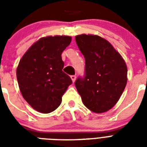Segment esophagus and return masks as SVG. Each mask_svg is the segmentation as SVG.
Segmentation results:
<instances>
[{
	"label": "esophagus",
	"instance_id": "esophagus-1",
	"mask_svg": "<svg viewBox=\"0 0 147 147\" xmlns=\"http://www.w3.org/2000/svg\"><path fill=\"white\" fill-rule=\"evenodd\" d=\"M71 79L72 81V82H75L76 79V76H71Z\"/></svg>",
	"mask_w": 147,
	"mask_h": 147
}]
</instances>
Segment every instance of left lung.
<instances>
[{
    "mask_svg": "<svg viewBox=\"0 0 147 147\" xmlns=\"http://www.w3.org/2000/svg\"><path fill=\"white\" fill-rule=\"evenodd\" d=\"M76 43L85 59V76L76 81L83 104L94 113L111 109L127 82V67L120 53L107 40L97 35L81 34Z\"/></svg>",
    "mask_w": 147,
    "mask_h": 147,
    "instance_id": "obj_1",
    "label": "left lung"
}]
</instances>
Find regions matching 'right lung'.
<instances>
[{
	"label": "right lung",
	"mask_w": 147,
	"mask_h": 147,
	"mask_svg": "<svg viewBox=\"0 0 147 147\" xmlns=\"http://www.w3.org/2000/svg\"><path fill=\"white\" fill-rule=\"evenodd\" d=\"M71 41L69 36H49L34 42L20 60L17 78L20 90L33 109L43 114L55 111L71 85L62 71V52Z\"/></svg>",
	"instance_id": "add662e5"
}]
</instances>
